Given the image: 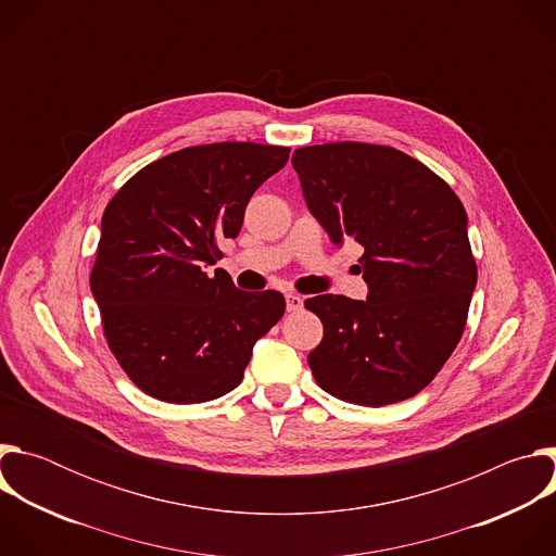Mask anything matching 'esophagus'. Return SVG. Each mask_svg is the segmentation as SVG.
<instances>
[{
	"mask_svg": "<svg viewBox=\"0 0 556 556\" xmlns=\"http://www.w3.org/2000/svg\"><path fill=\"white\" fill-rule=\"evenodd\" d=\"M286 307H288V312H296V309L303 307V299L294 292H288L286 294Z\"/></svg>",
	"mask_w": 556,
	"mask_h": 556,
	"instance_id": "obj_1",
	"label": "esophagus"
}]
</instances>
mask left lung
<instances>
[{
    "label": "left lung",
    "mask_w": 556,
    "mask_h": 556,
    "mask_svg": "<svg viewBox=\"0 0 556 556\" xmlns=\"http://www.w3.org/2000/svg\"><path fill=\"white\" fill-rule=\"evenodd\" d=\"M309 213L334 247L358 244L367 301L305 299L324 324L314 380L363 407L422 391L462 339L478 266L466 211L416 157L382 144L328 142L292 153Z\"/></svg>",
    "instance_id": "obj_1"
}]
</instances>
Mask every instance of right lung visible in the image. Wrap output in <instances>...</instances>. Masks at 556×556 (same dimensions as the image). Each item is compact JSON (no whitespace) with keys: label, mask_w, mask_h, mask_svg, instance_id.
<instances>
[{"label":"right lung","mask_w":556,"mask_h":556,"mask_svg":"<svg viewBox=\"0 0 556 556\" xmlns=\"http://www.w3.org/2000/svg\"><path fill=\"white\" fill-rule=\"evenodd\" d=\"M288 153L257 142L187 147L142 167L110 200L90 288L112 354L153 399L193 405L232 391L257 339L283 316L281 292L240 290L211 266Z\"/></svg>","instance_id":"obj_1"}]
</instances>
